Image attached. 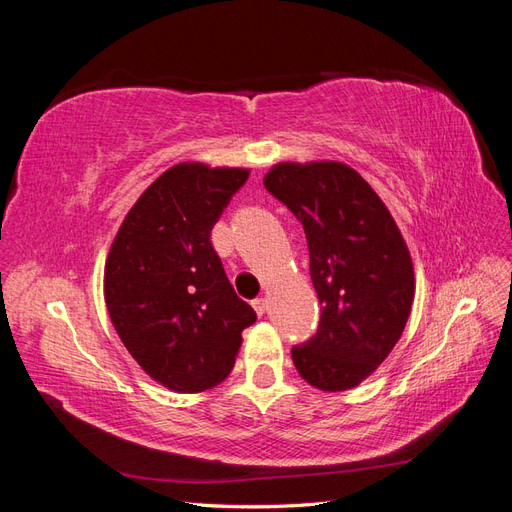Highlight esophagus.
I'll return each mask as SVG.
<instances>
[{"instance_id": "1", "label": "esophagus", "mask_w": 512, "mask_h": 512, "mask_svg": "<svg viewBox=\"0 0 512 512\" xmlns=\"http://www.w3.org/2000/svg\"><path fill=\"white\" fill-rule=\"evenodd\" d=\"M252 305H254V309H256V314L258 316H262L267 312V299H254L252 301Z\"/></svg>"}]
</instances>
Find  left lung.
<instances>
[{
  "label": "left lung",
  "instance_id": "left-lung-1",
  "mask_svg": "<svg viewBox=\"0 0 512 512\" xmlns=\"http://www.w3.org/2000/svg\"><path fill=\"white\" fill-rule=\"evenodd\" d=\"M265 188L303 224L320 324L292 348L301 378L320 391L359 386L391 354L412 312L408 245L374 188L344 162H280Z\"/></svg>",
  "mask_w": 512,
  "mask_h": 512
}]
</instances>
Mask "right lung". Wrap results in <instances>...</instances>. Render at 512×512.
I'll return each instance as SVG.
<instances>
[{
  "label": "right lung",
  "instance_id": "1",
  "mask_svg": "<svg viewBox=\"0 0 512 512\" xmlns=\"http://www.w3.org/2000/svg\"><path fill=\"white\" fill-rule=\"evenodd\" d=\"M247 177L250 168L170 166L128 211L106 256L104 301L117 335L175 393L218 386L256 320L209 239Z\"/></svg>",
  "mask_w": 512,
  "mask_h": 512
}]
</instances>
